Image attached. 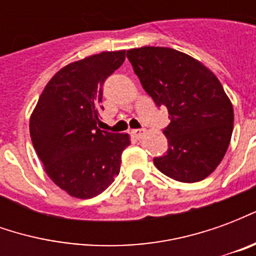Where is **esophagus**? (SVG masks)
I'll use <instances>...</instances> for the list:
<instances>
[{
  "label": "esophagus",
  "instance_id": "esophagus-1",
  "mask_svg": "<svg viewBox=\"0 0 256 256\" xmlns=\"http://www.w3.org/2000/svg\"><path fill=\"white\" fill-rule=\"evenodd\" d=\"M132 134H133V137H136L137 140L142 138V136L145 134V128H137V130H133Z\"/></svg>",
  "mask_w": 256,
  "mask_h": 256
}]
</instances>
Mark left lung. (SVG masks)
<instances>
[{"label":"left lung","instance_id":"obj_1","mask_svg":"<svg viewBox=\"0 0 256 256\" xmlns=\"http://www.w3.org/2000/svg\"><path fill=\"white\" fill-rule=\"evenodd\" d=\"M128 58L145 92L170 115L163 130L168 150L154 159L158 170L180 182L208 177L228 150L234 119L218 78L172 48H136L128 50Z\"/></svg>","mask_w":256,"mask_h":256}]
</instances>
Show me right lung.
Segmentation results:
<instances>
[{
  "label": "right lung",
  "mask_w": 256,
  "mask_h": 256,
  "mask_svg": "<svg viewBox=\"0 0 256 256\" xmlns=\"http://www.w3.org/2000/svg\"><path fill=\"white\" fill-rule=\"evenodd\" d=\"M126 50L101 52L63 67L48 82L30 118V136L45 172L78 198L104 192L119 174L128 134L100 130L102 84Z\"/></svg>",
  "instance_id": "obj_1"
}]
</instances>
